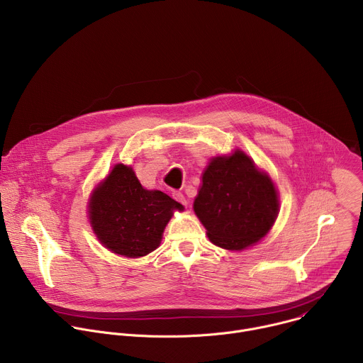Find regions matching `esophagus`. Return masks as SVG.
<instances>
[{
    "label": "esophagus",
    "mask_w": 363,
    "mask_h": 363,
    "mask_svg": "<svg viewBox=\"0 0 363 363\" xmlns=\"http://www.w3.org/2000/svg\"><path fill=\"white\" fill-rule=\"evenodd\" d=\"M174 198H175L178 202H181L182 205H186V203H188V199H186L185 195H184L182 192H179V191H177V192L174 194Z\"/></svg>",
    "instance_id": "obj_1"
}]
</instances>
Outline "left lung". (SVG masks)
<instances>
[{
	"mask_svg": "<svg viewBox=\"0 0 363 363\" xmlns=\"http://www.w3.org/2000/svg\"><path fill=\"white\" fill-rule=\"evenodd\" d=\"M194 211L216 245L242 250L262 240L274 224L277 191L272 179L237 150L210 162Z\"/></svg>",
	"mask_w": 363,
	"mask_h": 363,
	"instance_id": "1",
	"label": "left lung"
}]
</instances>
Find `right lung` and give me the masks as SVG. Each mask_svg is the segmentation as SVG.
I'll return each mask as SVG.
<instances>
[{
  "label": "right lung",
  "mask_w": 363,
  "mask_h": 363,
  "mask_svg": "<svg viewBox=\"0 0 363 363\" xmlns=\"http://www.w3.org/2000/svg\"><path fill=\"white\" fill-rule=\"evenodd\" d=\"M174 210L184 206L161 191H147L132 168L118 164L90 199V223L111 251L136 258L161 242Z\"/></svg>",
  "instance_id": "obj_1"
}]
</instances>
